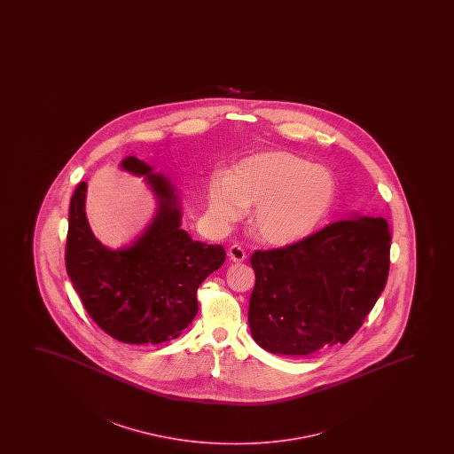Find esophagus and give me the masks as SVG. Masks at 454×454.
Wrapping results in <instances>:
<instances>
[{
    "label": "esophagus",
    "instance_id": "1",
    "mask_svg": "<svg viewBox=\"0 0 454 454\" xmlns=\"http://www.w3.org/2000/svg\"><path fill=\"white\" fill-rule=\"evenodd\" d=\"M228 255H230V259L232 262H243L247 259L245 249H243L240 245H237V243L228 249Z\"/></svg>",
    "mask_w": 454,
    "mask_h": 454
}]
</instances>
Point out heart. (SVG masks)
I'll use <instances>...</instances> for the list:
<instances>
[{
    "instance_id": "b5f03b06",
    "label": "heart",
    "mask_w": 454,
    "mask_h": 454,
    "mask_svg": "<svg viewBox=\"0 0 454 454\" xmlns=\"http://www.w3.org/2000/svg\"><path fill=\"white\" fill-rule=\"evenodd\" d=\"M329 168L288 152L248 156L206 189L207 212L228 228L255 205L251 230L262 242L286 247L310 236L329 215L336 197Z\"/></svg>"
}]
</instances>
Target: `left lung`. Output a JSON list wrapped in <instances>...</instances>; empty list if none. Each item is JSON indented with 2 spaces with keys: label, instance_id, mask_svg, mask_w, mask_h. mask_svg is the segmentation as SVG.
<instances>
[{
  "label": "left lung",
  "instance_id": "8db88e82",
  "mask_svg": "<svg viewBox=\"0 0 454 454\" xmlns=\"http://www.w3.org/2000/svg\"><path fill=\"white\" fill-rule=\"evenodd\" d=\"M391 239L385 218L355 215L284 248L254 251V341L288 356L346 344L385 288Z\"/></svg>",
  "mask_w": 454,
  "mask_h": 454
}]
</instances>
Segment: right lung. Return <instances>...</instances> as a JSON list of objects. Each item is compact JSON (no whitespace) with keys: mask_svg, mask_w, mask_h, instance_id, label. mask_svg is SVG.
<instances>
[{"mask_svg":"<svg viewBox=\"0 0 454 454\" xmlns=\"http://www.w3.org/2000/svg\"><path fill=\"white\" fill-rule=\"evenodd\" d=\"M121 168L147 175L158 199L155 217L130 248L108 249L90 230L82 181L69 205L67 271L88 315L112 338L127 344L170 341L192 323L197 290L223 265L226 253L181 230L180 203L168 178L152 174L135 156Z\"/></svg>","mask_w":454,"mask_h":454,"instance_id":"right-lung-1","label":"right lung"}]
</instances>
